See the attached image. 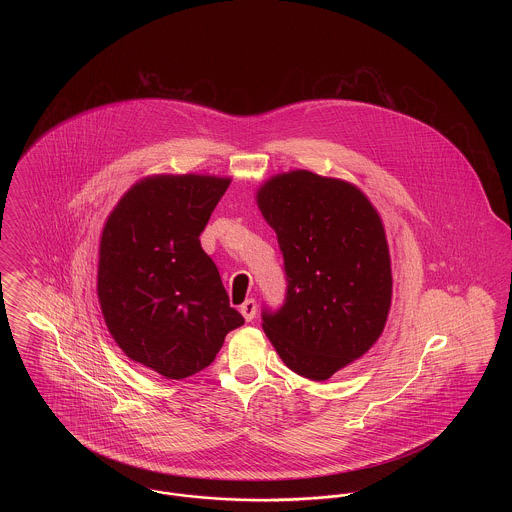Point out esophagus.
I'll list each match as a JSON object with an SVG mask.
<instances>
[{"instance_id":"esophagus-1","label":"esophagus","mask_w":512,"mask_h":512,"mask_svg":"<svg viewBox=\"0 0 512 512\" xmlns=\"http://www.w3.org/2000/svg\"><path fill=\"white\" fill-rule=\"evenodd\" d=\"M240 313H242V317H244L247 322L253 320L255 313H257V301H255V299H247L244 305L240 307Z\"/></svg>"}]
</instances>
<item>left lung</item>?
<instances>
[{
	"label": "left lung",
	"mask_w": 512,
	"mask_h": 512,
	"mask_svg": "<svg viewBox=\"0 0 512 512\" xmlns=\"http://www.w3.org/2000/svg\"><path fill=\"white\" fill-rule=\"evenodd\" d=\"M255 199L288 280L263 330L295 374L328 380L384 332L393 286L384 222L355 184L303 169L270 176Z\"/></svg>",
	"instance_id": "obj_1"
}]
</instances>
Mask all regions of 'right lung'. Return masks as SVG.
I'll return each instance as SVG.
<instances>
[{
    "label": "right lung",
    "instance_id": "right-lung-1",
    "mask_svg": "<svg viewBox=\"0 0 512 512\" xmlns=\"http://www.w3.org/2000/svg\"><path fill=\"white\" fill-rule=\"evenodd\" d=\"M228 176L153 174L122 195L99 240L98 299L122 353L182 380L211 365L244 317L230 307L199 234Z\"/></svg>",
    "mask_w": 512,
    "mask_h": 512
}]
</instances>
